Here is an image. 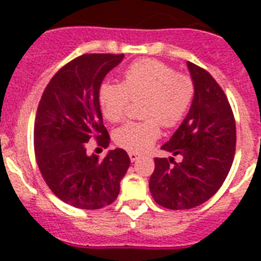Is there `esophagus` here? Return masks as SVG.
I'll list each match as a JSON object with an SVG mask.
<instances>
[{
	"label": "esophagus",
	"instance_id": "34e87169",
	"mask_svg": "<svg viewBox=\"0 0 261 261\" xmlns=\"http://www.w3.org/2000/svg\"><path fill=\"white\" fill-rule=\"evenodd\" d=\"M129 158H130V161L132 162H135V161H137V159H140V156H141V154L136 153V151H129Z\"/></svg>",
	"mask_w": 261,
	"mask_h": 261
}]
</instances>
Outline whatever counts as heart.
<instances>
[{"mask_svg":"<svg viewBox=\"0 0 261 261\" xmlns=\"http://www.w3.org/2000/svg\"><path fill=\"white\" fill-rule=\"evenodd\" d=\"M195 98V82L186 73L153 59L133 62L123 73L121 84L105 82L99 87V106L105 119L119 123L130 100L144 99L140 114L144 120L130 121L115 130L116 145L130 151L151 146L161 135V124L174 128L180 123Z\"/></svg>","mask_w":261,"mask_h":261,"instance_id":"obj_1","label":"heart"}]
</instances>
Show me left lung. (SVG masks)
I'll use <instances>...</instances> for the list:
<instances>
[{
	"instance_id": "left-lung-1",
	"label": "left lung",
	"mask_w": 261,
	"mask_h": 261,
	"mask_svg": "<svg viewBox=\"0 0 261 261\" xmlns=\"http://www.w3.org/2000/svg\"><path fill=\"white\" fill-rule=\"evenodd\" d=\"M195 98L181 125L162 150L181 155L154 158L149 188L154 201L172 211L191 209L220 190L231 168L237 128L227 96L205 69L187 62Z\"/></svg>"
}]
</instances>
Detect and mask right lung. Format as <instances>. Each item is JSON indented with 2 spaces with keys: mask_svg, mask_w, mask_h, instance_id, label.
Listing matches in <instances>:
<instances>
[{
  "mask_svg": "<svg viewBox=\"0 0 261 261\" xmlns=\"http://www.w3.org/2000/svg\"><path fill=\"white\" fill-rule=\"evenodd\" d=\"M124 55L86 53L53 75L41 95L34 125L36 163L49 190L80 209H100L116 200L130 159L123 149L105 158L87 154V142L110 145L99 106L103 78Z\"/></svg>",
  "mask_w": 261,
  "mask_h": 261,
  "instance_id": "1",
  "label": "right lung"
}]
</instances>
